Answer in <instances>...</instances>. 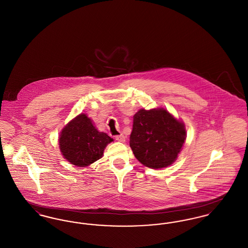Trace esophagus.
I'll list each match as a JSON object with an SVG mask.
<instances>
[{"instance_id": "1", "label": "esophagus", "mask_w": 248, "mask_h": 248, "mask_svg": "<svg viewBox=\"0 0 248 248\" xmlns=\"http://www.w3.org/2000/svg\"><path fill=\"white\" fill-rule=\"evenodd\" d=\"M115 140H116L117 141L124 142V140H125V137L121 134V135H118V136H115Z\"/></svg>"}]
</instances>
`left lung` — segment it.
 Masks as SVG:
<instances>
[{"mask_svg": "<svg viewBox=\"0 0 248 248\" xmlns=\"http://www.w3.org/2000/svg\"><path fill=\"white\" fill-rule=\"evenodd\" d=\"M184 124L166 109H140L134 115L130 147L136 158L150 168L172 165L184 141Z\"/></svg>", "mask_w": 248, "mask_h": 248, "instance_id": "1", "label": "left lung"}]
</instances>
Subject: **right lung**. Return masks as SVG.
Masks as SVG:
<instances>
[{"mask_svg": "<svg viewBox=\"0 0 248 248\" xmlns=\"http://www.w3.org/2000/svg\"><path fill=\"white\" fill-rule=\"evenodd\" d=\"M113 140L106 133L98 132L91 119L80 114L60 133L59 148L64 158L76 166H87L100 159L107 145Z\"/></svg>", "mask_w": 248, "mask_h": 248, "instance_id": "add662e5", "label": "right lung"}]
</instances>
